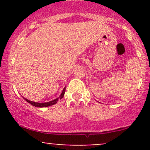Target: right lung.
<instances>
[{
	"label": "right lung",
	"instance_id": "right-lung-1",
	"mask_svg": "<svg viewBox=\"0 0 150 150\" xmlns=\"http://www.w3.org/2000/svg\"><path fill=\"white\" fill-rule=\"evenodd\" d=\"M65 87H64L63 89V91H62V93L61 94V95L59 96V97L56 98V99H53V100L51 101H49V102H44V103H38V102H34V101H32L30 100H28V99H25V98H24L25 99V101H27V102L30 103V104H32V106H35V107H47V106H52V105L56 104V103L58 102V99H61L64 97V94H65Z\"/></svg>",
	"mask_w": 150,
	"mask_h": 150
}]
</instances>
